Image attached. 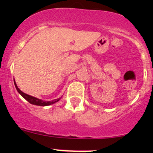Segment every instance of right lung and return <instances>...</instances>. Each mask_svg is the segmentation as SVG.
<instances>
[{"label": "right lung", "mask_w": 153, "mask_h": 153, "mask_svg": "<svg viewBox=\"0 0 153 153\" xmlns=\"http://www.w3.org/2000/svg\"><path fill=\"white\" fill-rule=\"evenodd\" d=\"M14 85H15V87L16 89H17V92H18V93H20V94H21V95L22 96V97H24L26 100H27L30 103L33 104V105H36V106H50V105H51V104H53L55 103V102H58V101L60 100V98H58V99H56V100H53L52 101H44V100H40V99H37L36 98V97H32V96H30L28 95V94H26V93H24V92L21 91V90L17 87V84H16L15 83V81H14Z\"/></svg>", "instance_id": "1"}]
</instances>
